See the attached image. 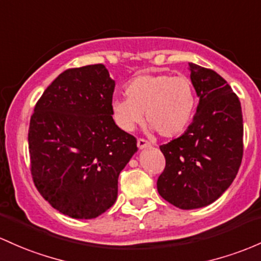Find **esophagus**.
Returning <instances> with one entry per match:
<instances>
[{"label":"esophagus","instance_id":"1","mask_svg":"<svg viewBox=\"0 0 261 261\" xmlns=\"http://www.w3.org/2000/svg\"><path fill=\"white\" fill-rule=\"evenodd\" d=\"M137 147H139L140 150H144V148L151 147V144H150V142L146 141V140H144V139H139V140H137Z\"/></svg>","mask_w":261,"mask_h":261}]
</instances>
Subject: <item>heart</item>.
Segmentation results:
<instances>
[{"label":"heart","mask_w":261,"mask_h":261,"mask_svg":"<svg viewBox=\"0 0 261 261\" xmlns=\"http://www.w3.org/2000/svg\"><path fill=\"white\" fill-rule=\"evenodd\" d=\"M127 98L113 101L117 126L133 131L146 120L162 137L181 135L193 119L197 107L196 89L186 75L142 74L126 85Z\"/></svg>","instance_id":"1"}]
</instances>
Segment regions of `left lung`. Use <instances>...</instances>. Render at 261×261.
<instances>
[{
    "mask_svg": "<svg viewBox=\"0 0 261 261\" xmlns=\"http://www.w3.org/2000/svg\"><path fill=\"white\" fill-rule=\"evenodd\" d=\"M199 104L185 134L160 146L166 167L160 196L181 210L211 204L228 190L243 159L240 101L219 74L190 63Z\"/></svg>",
    "mask_w": 261,
    "mask_h": 261,
    "instance_id": "1",
    "label": "left lung"
}]
</instances>
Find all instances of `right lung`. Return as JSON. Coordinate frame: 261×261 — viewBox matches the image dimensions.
<instances>
[{
	"label": "right lung",
	"instance_id": "right-lung-1",
	"mask_svg": "<svg viewBox=\"0 0 261 261\" xmlns=\"http://www.w3.org/2000/svg\"><path fill=\"white\" fill-rule=\"evenodd\" d=\"M114 89L105 65L68 69L45 89L31 116L33 182L70 218H96L115 203L119 174L137 151L135 137L113 119Z\"/></svg>",
	"mask_w": 261,
	"mask_h": 261
}]
</instances>
